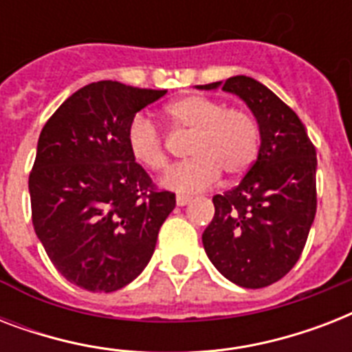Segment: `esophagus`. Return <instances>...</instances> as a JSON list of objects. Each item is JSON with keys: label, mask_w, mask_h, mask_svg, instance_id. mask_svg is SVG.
I'll use <instances>...</instances> for the list:
<instances>
[{"label": "esophagus", "mask_w": 352, "mask_h": 352, "mask_svg": "<svg viewBox=\"0 0 352 352\" xmlns=\"http://www.w3.org/2000/svg\"><path fill=\"white\" fill-rule=\"evenodd\" d=\"M190 201H192V199L186 197V195H179V197H177V206H186Z\"/></svg>", "instance_id": "esophagus-1"}]
</instances>
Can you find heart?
Wrapping results in <instances>:
<instances>
[{"instance_id":"obj_1","label":"heart","mask_w":352,"mask_h":352,"mask_svg":"<svg viewBox=\"0 0 352 352\" xmlns=\"http://www.w3.org/2000/svg\"><path fill=\"white\" fill-rule=\"evenodd\" d=\"M166 117L177 131L193 135L188 148L193 159L162 179L171 192H203L217 182L221 173L234 181L245 175L256 160L259 127L245 109L226 107L210 96L188 95L171 102ZM127 149L138 164L151 171H162L170 164L162 135L144 115L133 117L127 126Z\"/></svg>"}]
</instances>
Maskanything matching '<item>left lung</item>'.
<instances>
[{
	"instance_id": "left-lung-1",
	"label": "left lung",
	"mask_w": 352,
	"mask_h": 352,
	"mask_svg": "<svg viewBox=\"0 0 352 352\" xmlns=\"http://www.w3.org/2000/svg\"><path fill=\"white\" fill-rule=\"evenodd\" d=\"M239 96L256 117L261 146L243 181L215 195L203 234L206 256L232 283L263 289L300 259L316 215V149L292 109L250 76L197 85Z\"/></svg>"
}]
</instances>
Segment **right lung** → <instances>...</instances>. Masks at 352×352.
<instances>
[{
    "instance_id": "right-lung-1",
    "label": "right lung",
    "mask_w": 352,
    "mask_h": 352,
    "mask_svg": "<svg viewBox=\"0 0 352 352\" xmlns=\"http://www.w3.org/2000/svg\"><path fill=\"white\" fill-rule=\"evenodd\" d=\"M164 89L102 80L58 107L29 175L32 225L63 278L115 292L142 272L175 193L159 192L127 149V126Z\"/></svg>"
}]
</instances>
